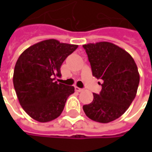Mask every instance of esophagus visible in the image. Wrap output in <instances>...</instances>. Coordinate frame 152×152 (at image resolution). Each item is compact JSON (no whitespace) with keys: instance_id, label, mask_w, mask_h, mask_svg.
I'll return each mask as SVG.
<instances>
[{"instance_id":"obj_1","label":"esophagus","mask_w":152,"mask_h":152,"mask_svg":"<svg viewBox=\"0 0 152 152\" xmlns=\"http://www.w3.org/2000/svg\"><path fill=\"white\" fill-rule=\"evenodd\" d=\"M75 90H76V92H81V91H83V89H80L79 87L76 86V87H75Z\"/></svg>"}]
</instances>
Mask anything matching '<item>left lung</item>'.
<instances>
[{
	"instance_id": "1",
	"label": "left lung",
	"mask_w": 152,
	"mask_h": 152,
	"mask_svg": "<svg viewBox=\"0 0 152 152\" xmlns=\"http://www.w3.org/2000/svg\"><path fill=\"white\" fill-rule=\"evenodd\" d=\"M88 55L93 76L102 80V90L94 100L83 106L92 121L109 123L126 112L137 94L139 73L129 53L111 42L83 45Z\"/></svg>"
}]
</instances>
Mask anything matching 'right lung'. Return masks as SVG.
<instances>
[{
	"instance_id": "right-lung-1",
	"label": "right lung",
	"mask_w": 152,
	"mask_h": 152,
	"mask_svg": "<svg viewBox=\"0 0 152 152\" xmlns=\"http://www.w3.org/2000/svg\"><path fill=\"white\" fill-rule=\"evenodd\" d=\"M78 45L42 40L25 50L16 62L13 76L15 92L27 114L39 122H49L63 112L75 88L55 81L60 67Z\"/></svg>"
}]
</instances>
